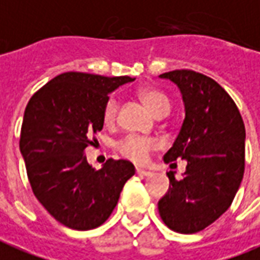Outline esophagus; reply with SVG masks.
I'll return each instance as SVG.
<instances>
[{
	"label": "esophagus",
	"instance_id": "obj_1",
	"mask_svg": "<svg viewBox=\"0 0 260 260\" xmlns=\"http://www.w3.org/2000/svg\"><path fill=\"white\" fill-rule=\"evenodd\" d=\"M136 173H137L138 176H151V172H148V170L140 169V168H137V169H136Z\"/></svg>",
	"mask_w": 260,
	"mask_h": 260
}]
</instances>
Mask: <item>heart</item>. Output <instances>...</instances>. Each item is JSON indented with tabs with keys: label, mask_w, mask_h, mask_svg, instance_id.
<instances>
[{
	"label": "heart",
	"mask_w": 260,
	"mask_h": 260,
	"mask_svg": "<svg viewBox=\"0 0 260 260\" xmlns=\"http://www.w3.org/2000/svg\"><path fill=\"white\" fill-rule=\"evenodd\" d=\"M138 98L147 105L149 111L155 116L168 115L172 108V101L164 91L153 88V87H143L137 91ZM119 101L115 96L108 98L105 105L102 108V122L105 126H112L116 122ZM156 141L152 138L141 137V136H126L116 143V151L123 158L128 159L136 164H144L148 160L149 152L155 149Z\"/></svg>",
	"instance_id": "heart-1"
}]
</instances>
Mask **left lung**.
Masks as SVG:
<instances>
[{"mask_svg":"<svg viewBox=\"0 0 260 260\" xmlns=\"http://www.w3.org/2000/svg\"><path fill=\"white\" fill-rule=\"evenodd\" d=\"M160 77L179 86L185 105L181 130L164 159H185L187 168L181 179L168 173L159 215L170 230L194 234L217 220L236 197L245 169V126L236 102L213 79L190 69Z\"/></svg>","mask_w":260,"mask_h":260,"instance_id":"obj_1","label":"left lung"}]
</instances>
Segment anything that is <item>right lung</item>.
<instances>
[{
	"instance_id": "obj_1",
	"label": "right lung",
	"mask_w": 260,
	"mask_h": 260,
	"mask_svg": "<svg viewBox=\"0 0 260 260\" xmlns=\"http://www.w3.org/2000/svg\"><path fill=\"white\" fill-rule=\"evenodd\" d=\"M133 80L66 72L36 91L24 109L19 147L31 190L69 229L91 230L105 223L134 174L128 160L108 159L95 170L84 155L104 127L109 92Z\"/></svg>"
}]
</instances>
